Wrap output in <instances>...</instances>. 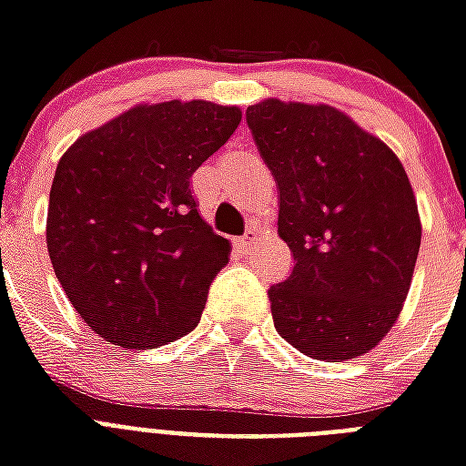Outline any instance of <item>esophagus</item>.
<instances>
[{"instance_id":"34e87169","label":"esophagus","mask_w":466,"mask_h":466,"mask_svg":"<svg viewBox=\"0 0 466 466\" xmlns=\"http://www.w3.org/2000/svg\"><path fill=\"white\" fill-rule=\"evenodd\" d=\"M254 241H256V234L254 232H247L244 237H239V239L234 241V247L239 248V251H248V248L254 247Z\"/></svg>"}]
</instances>
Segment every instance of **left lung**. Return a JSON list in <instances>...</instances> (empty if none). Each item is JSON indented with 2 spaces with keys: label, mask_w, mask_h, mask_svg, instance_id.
Wrapping results in <instances>:
<instances>
[{
  "label": "left lung",
  "mask_w": 466,
  "mask_h": 466,
  "mask_svg": "<svg viewBox=\"0 0 466 466\" xmlns=\"http://www.w3.org/2000/svg\"><path fill=\"white\" fill-rule=\"evenodd\" d=\"M280 188L278 234L292 276L268 290L278 333L299 353L340 362L397 324L420 248V218L399 157L348 113L266 98L247 108Z\"/></svg>",
  "instance_id": "left-lung-1"
}]
</instances>
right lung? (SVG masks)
<instances>
[{"instance_id": "add662e5", "label": "right lung", "mask_w": 466, "mask_h": 466, "mask_svg": "<svg viewBox=\"0 0 466 466\" xmlns=\"http://www.w3.org/2000/svg\"><path fill=\"white\" fill-rule=\"evenodd\" d=\"M239 123V106L137 104L57 161L47 254L84 324L113 346L149 350L200 321L232 247L200 218L190 176Z\"/></svg>"}]
</instances>
